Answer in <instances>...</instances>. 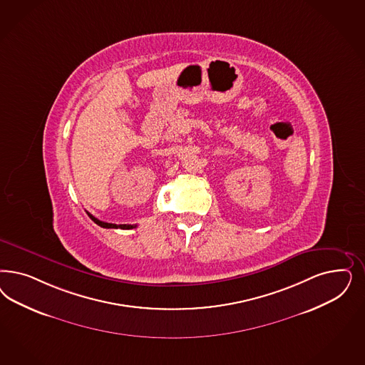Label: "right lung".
<instances>
[{
  "label": "right lung",
  "mask_w": 365,
  "mask_h": 365,
  "mask_svg": "<svg viewBox=\"0 0 365 365\" xmlns=\"http://www.w3.org/2000/svg\"><path fill=\"white\" fill-rule=\"evenodd\" d=\"M87 215L90 216V219L94 222V223L98 224V225H101V227H103V228H120V230H131V228H135L137 227V224H113V223H105V222H102V220H98L96 217H94L91 213H88L87 212Z\"/></svg>",
  "instance_id": "add662e5"
}]
</instances>
